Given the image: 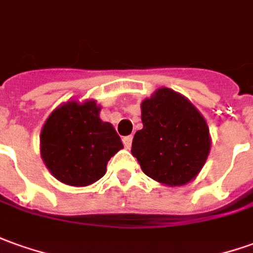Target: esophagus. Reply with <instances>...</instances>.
I'll list each match as a JSON object with an SVG mask.
<instances>
[{
	"instance_id": "1",
	"label": "esophagus",
	"mask_w": 253,
	"mask_h": 253,
	"mask_svg": "<svg viewBox=\"0 0 253 253\" xmlns=\"http://www.w3.org/2000/svg\"><path fill=\"white\" fill-rule=\"evenodd\" d=\"M123 143H124V146H125V149H130V144H132V136L124 137Z\"/></svg>"
}]
</instances>
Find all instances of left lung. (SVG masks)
<instances>
[{
    "mask_svg": "<svg viewBox=\"0 0 253 253\" xmlns=\"http://www.w3.org/2000/svg\"><path fill=\"white\" fill-rule=\"evenodd\" d=\"M143 129L132 142L147 176L168 186H182L197 176L210 154L208 125L189 100L169 88L157 89L142 103Z\"/></svg>",
    "mask_w": 253,
    "mask_h": 253,
    "instance_id": "1",
    "label": "left lung"
}]
</instances>
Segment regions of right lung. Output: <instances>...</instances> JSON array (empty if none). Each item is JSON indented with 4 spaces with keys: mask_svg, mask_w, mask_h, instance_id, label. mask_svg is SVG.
<instances>
[{
    "mask_svg": "<svg viewBox=\"0 0 253 253\" xmlns=\"http://www.w3.org/2000/svg\"><path fill=\"white\" fill-rule=\"evenodd\" d=\"M95 100L57 107L41 130V157L62 183L88 186L106 173L111 157L124 147L114 126L99 118Z\"/></svg>",
    "mask_w": 253,
    "mask_h": 253,
    "instance_id": "right-lung-1",
    "label": "right lung"
}]
</instances>
